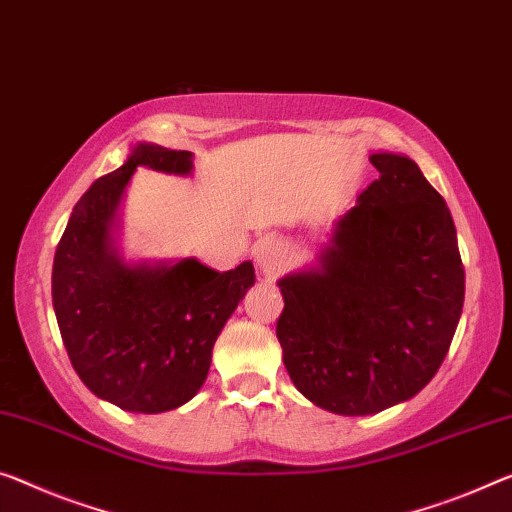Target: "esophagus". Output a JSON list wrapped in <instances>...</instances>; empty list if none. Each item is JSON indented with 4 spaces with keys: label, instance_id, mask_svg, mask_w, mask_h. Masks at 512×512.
Masks as SVG:
<instances>
[{
    "label": "esophagus",
    "instance_id": "1",
    "mask_svg": "<svg viewBox=\"0 0 512 512\" xmlns=\"http://www.w3.org/2000/svg\"><path fill=\"white\" fill-rule=\"evenodd\" d=\"M254 258L263 277L274 279L283 267V263H286V251H283V245L279 240L267 238L254 247Z\"/></svg>",
    "mask_w": 512,
    "mask_h": 512
}]
</instances>
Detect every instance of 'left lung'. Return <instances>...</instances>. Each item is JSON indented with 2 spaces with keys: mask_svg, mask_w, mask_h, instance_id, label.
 Listing matches in <instances>:
<instances>
[{
  "mask_svg": "<svg viewBox=\"0 0 512 512\" xmlns=\"http://www.w3.org/2000/svg\"><path fill=\"white\" fill-rule=\"evenodd\" d=\"M380 178L338 219L320 265L279 279L277 338L313 405L366 416L416 396L453 341L465 267L451 210L416 162L373 153Z\"/></svg>",
  "mask_w": 512,
  "mask_h": 512,
  "instance_id": "8db88e82",
  "label": "left lung"
}]
</instances>
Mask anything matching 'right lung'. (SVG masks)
Listing matches in <instances>:
<instances>
[{
	"instance_id": "add662e5",
	"label": "right lung",
	"mask_w": 512,
	"mask_h": 512,
	"mask_svg": "<svg viewBox=\"0 0 512 512\" xmlns=\"http://www.w3.org/2000/svg\"><path fill=\"white\" fill-rule=\"evenodd\" d=\"M137 167L187 176L192 153L137 144L123 167L84 192L54 254L52 304L86 387L125 412L157 414L203 387L212 345L256 274L249 261L229 272L196 258L125 263L112 233Z\"/></svg>"
}]
</instances>
